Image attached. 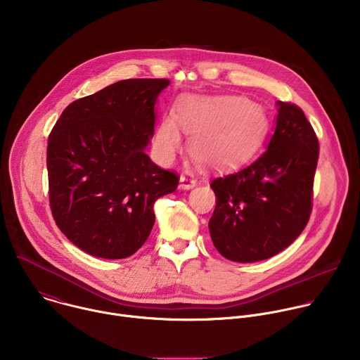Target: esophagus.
Segmentation results:
<instances>
[{
	"label": "esophagus",
	"mask_w": 360,
	"mask_h": 360,
	"mask_svg": "<svg viewBox=\"0 0 360 360\" xmlns=\"http://www.w3.org/2000/svg\"><path fill=\"white\" fill-rule=\"evenodd\" d=\"M196 184H198V181L193 178V175H191V174H188V175L182 174V175H181V188H182V189H191V188H193Z\"/></svg>",
	"instance_id": "34e87169"
}]
</instances>
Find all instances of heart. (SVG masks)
<instances>
[{
    "instance_id": "b5f03b06",
    "label": "heart",
    "mask_w": 360,
    "mask_h": 360,
    "mask_svg": "<svg viewBox=\"0 0 360 360\" xmlns=\"http://www.w3.org/2000/svg\"><path fill=\"white\" fill-rule=\"evenodd\" d=\"M179 128L191 135L192 157L210 168L235 167L259 146L266 131L264 110L240 96L182 98L175 118L162 120L155 135V149L171 161L182 146Z\"/></svg>"
}]
</instances>
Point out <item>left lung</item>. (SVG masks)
<instances>
[{
  "mask_svg": "<svg viewBox=\"0 0 360 360\" xmlns=\"http://www.w3.org/2000/svg\"><path fill=\"white\" fill-rule=\"evenodd\" d=\"M276 128L262 155L211 181L217 196L210 232L233 262H256L288 248L312 214L319 141L303 111L278 102Z\"/></svg>",
  "mask_w": 360,
  "mask_h": 360,
  "instance_id": "1",
  "label": "left lung"
}]
</instances>
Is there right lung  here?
<instances>
[{
    "mask_svg": "<svg viewBox=\"0 0 360 360\" xmlns=\"http://www.w3.org/2000/svg\"><path fill=\"white\" fill-rule=\"evenodd\" d=\"M169 79L118 81L64 110L48 136L49 207L79 249L124 259L148 239L153 203L179 176L143 152L155 127V101Z\"/></svg>",
    "mask_w": 360,
    "mask_h": 360,
    "instance_id": "right-lung-1",
    "label": "right lung"
}]
</instances>
